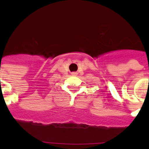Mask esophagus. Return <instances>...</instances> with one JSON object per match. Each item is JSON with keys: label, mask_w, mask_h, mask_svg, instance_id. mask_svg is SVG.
Here are the masks:
<instances>
[{"label": "esophagus", "mask_w": 149, "mask_h": 149, "mask_svg": "<svg viewBox=\"0 0 149 149\" xmlns=\"http://www.w3.org/2000/svg\"><path fill=\"white\" fill-rule=\"evenodd\" d=\"M72 76H77V72H72Z\"/></svg>", "instance_id": "34e87169"}]
</instances>
